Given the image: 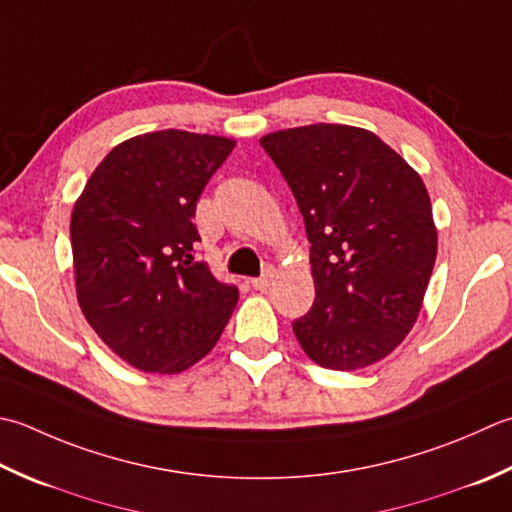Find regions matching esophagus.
<instances>
[{
	"mask_svg": "<svg viewBox=\"0 0 512 512\" xmlns=\"http://www.w3.org/2000/svg\"><path fill=\"white\" fill-rule=\"evenodd\" d=\"M273 277H275V270L273 268H266L262 277L253 279V288L255 290H262V293H264V290H268L270 284H273Z\"/></svg>",
	"mask_w": 512,
	"mask_h": 512,
	"instance_id": "34e87169",
	"label": "esophagus"
}]
</instances>
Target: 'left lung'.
<instances>
[{"label": "left lung", "instance_id": "1", "mask_svg": "<svg viewBox=\"0 0 512 512\" xmlns=\"http://www.w3.org/2000/svg\"><path fill=\"white\" fill-rule=\"evenodd\" d=\"M259 144L293 190L310 242L315 302L293 322L299 346L330 370L388 357L417 322L437 257L422 177L357 126L286 128Z\"/></svg>", "mask_w": 512, "mask_h": 512}]
</instances>
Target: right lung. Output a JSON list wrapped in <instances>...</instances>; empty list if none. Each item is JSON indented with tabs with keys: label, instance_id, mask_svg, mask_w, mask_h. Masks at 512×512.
Listing matches in <instances>:
<instances>
[{
	"label": "right lung",
	"instance_id": "1",
	"mask_svg": "<svg viewBox=\"0 0 512 512\" xmlns=\"http://www.w3.org/2000/svg\"><path fill=\"white\" fill-rule=\"evenodd\" d=\"M235 142L157 130L117 144L70 215L77 302L126 364L175 375L206 357L237 306L197 262V199Z\"/></svg>",
	"mask_w": 512,
	"mask_h": 512
}]
</instances>
